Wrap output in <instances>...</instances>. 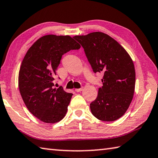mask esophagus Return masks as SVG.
Instances as JSON below:
<instances>
[{
  "instance_id": "obj_1",
  "label": "esophagus",
  "mask_w": 158,
  "mask_h": 158,
  "mask_svg": "<svg viewBox=\"0 0 158 158\" xmlns=\"http://www.w3.org/2000/svg\"><path fill=\"white\" fill-rule=\"evenodd\" d=\"M82 89H83V88H80V89H75V91H76V92H81V91H82Z\"/></svg>"
}]
</instances>
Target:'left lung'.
<instances>
[{
	"label": "left lung",
	"instance_id": "left-lung-1",
	"mask_svg": "<svg viewBox=\"0 0 158 158\" xmlns=\"http://www.w3.org/2000/svg\"><path fill=\"white\" fill-rule=\"evenodd\" d=\"M83 47L93 71L103 72V87L90 103L92 114L103 121H114L125 114L135 92L132 60L117 41L101 32L73 37Z\"/></svg>",
	"mask_w": 158,
	"mask_h": 158
}]
</instances>
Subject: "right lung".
I'll list each match as a JSON object with an SVG mask.
<instances>
[{"label":"right lung","mask_w":158,"mask_h":158,"mask_svg":"<svg viewBox=\"0 0 158 158\" xmlns=\"http://www.w3.org/2000/svg\"><path fill=\"white\" fill-rule=\"evenodd\" d=\"M80 48L70 36L48 35L36 41L24 56L19 91L29 111L44 123H57L65 117L73 94L61 87L53 89V77L62 55Z\"/></svg>","instance_id":"add662e5"}]
</instances>
